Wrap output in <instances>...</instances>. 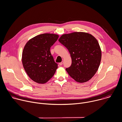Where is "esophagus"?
I'll return each mask as SVG.
<instances>
[{
    "label": "esophagus",
    "mask_w": 122,
    "mask_h": 122,
    "mask_svg": "<svg viewBox=\"0 0 122 122\" xmlns=\"http://www.w3.org/2000/svg\"><path fill=\"white\" fill-rule=\"evenodd\" d=\"M63 61H61V62L59 63V64H60V65H62L63 64Z\"/></svg>",
    "instance_id": "34e87169"
}]
</instances>
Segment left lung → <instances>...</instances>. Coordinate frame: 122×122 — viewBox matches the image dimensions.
<instances>
[{
    "mask_svg": "<svg viewBox=\"0 0 122 122\" xmlns=\"http://www.w3.org/2000/svg\"><path fill=\"white\" fill-rule=\"evenodd\" d=\"M59 42L68 50L71 66L66 69L76 81L82 83L91 79L100 66L102 51L97 39L86 32H73L62 35Z\"/></svg>",
    "mask_w": 122,
    "mask_h": 122,
    "instance_id": "left-lung-1",
    "label": "left lung"
}]
</instances>
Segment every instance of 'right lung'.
Wrapping results in <instances>:
<instances>
[{"mask_svg":"<svg viewBox=\"0 0 122 122\" xmlns=\"http://www.w3.org/2000/svg\"><path fill=\"white\" fill-rule=\"evenodd\" d=\"M59 35L46 33L36 36L26 43L22 53V63L29 77L38 84H45L58 68L50 51Z\"/></svg>","mask_w":122,"mask_h":122,"instance_id":"obj_1","label":"right lung"}]
</instances>
